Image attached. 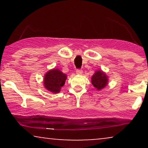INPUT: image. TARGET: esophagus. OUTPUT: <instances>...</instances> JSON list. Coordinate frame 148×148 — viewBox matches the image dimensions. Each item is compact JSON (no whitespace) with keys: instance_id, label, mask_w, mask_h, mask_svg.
Here are the masks:
<instances>
[{"instance_id":"1","label":"esophagus","mask_w":148,"mask_h":148,"mask_svg":"<svg viewBox=\"0 0 148 148\" xmlns=\"http://www.w3.org/2000/svg\"><path fill=\"white\" fill-rule=\"evenodd\" d=\"M83 73V71L82 69H77L76 71V73L77 75H82Z\"/></svg>"}]
</instances>
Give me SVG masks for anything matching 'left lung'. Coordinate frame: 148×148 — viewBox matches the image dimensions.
<instances>
[{
  "instance_id": "8db88e82",
  "label": "left lung",
  "mask_w": 148,
  "mask_h": 148,
  "mask_svg": "<svg viewBox=\"0 0 148 148\" xmlns=\"http://www.w3.org/2000/svg\"><path fill=\"white\" fill-rule=\"evenodd\" d=\"M108 83L106 75L102 71H98L92 77V84L97 90H102L106 87Z\"/></svg>"
}]
</instances>
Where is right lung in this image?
I'll return each mask as SVG.
<instances>
[{"label": "right lung", "mask_w": 148, "mask_h": 148, "mask_svg": "<svg viewBox=\"0 0 148 148\" xmlns=\"http://www.w3.org/2000/svg\"><path fill=\"white\" fill-rule=\"evenodd\" d=\"M66 75L60 70H50L44 76V84L48 91L52 93H58L60 88L64 85Z\"/></svg>", "instance_id": "right-lung-1"}]
</instances>
